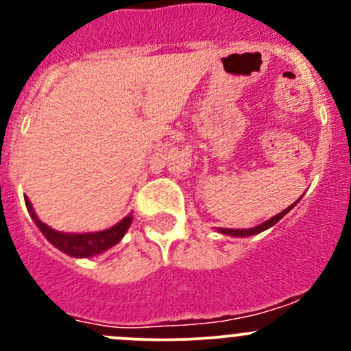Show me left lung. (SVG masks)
<instances>
[{
  "label": "left lung",
  "instance_id": "left-lung-1",
  "mask_svg": "<svg viewBox=\"0 0 351 351\" xmlns=\"http://www.w3.org/2000/svg\"><path fill=\"white\" fill-rule=\"evenodd\" d=\"M300 198H302V197H300ZM300 198H299V200H297V202H293V204L290 205V207H287L285 210L278 212L277 215H274V217H271V219H268V221L261 222V224L254 226V228H250V229H228V228H217V232H221V234H226V236H232V238H247V236L260 234V232L267 231V229H270L271 226H275V224H277V222L280 221V219L284 217L285 214H289V212L292 210V208L295 207L297 204H299V202H300Z\"/></svg>",
  "mask_w": 351,
  "mask_h": 351
}]
</instances>
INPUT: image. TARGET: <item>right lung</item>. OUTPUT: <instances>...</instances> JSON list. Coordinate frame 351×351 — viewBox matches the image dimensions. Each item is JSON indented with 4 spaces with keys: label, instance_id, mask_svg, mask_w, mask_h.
<instances>
[{
    "label": "right lung",
    "instance_id": "right-lung-1",
    "mask_svg": "<svg viewBox=\"0 0 351 351\" xmlns=\"http://www.w3.org/2000/svg\"><path fill=\"white\" fill-rule=\"evenodd\" d=\"M25 205H27V210L30 214L32 221L35 222L38 229H40L42 234L45 236L49 243L52 246L58 247L62 253L69 254L73 258H91L97 256V254L105 253L112 246L120 243V239L125 236L127 229L132 224V214L125 215L120 222H117L112 228L104 229V231L98 232H61L52 229L51 226L44 224L40 219L35 214L34 207H32L28 197H25Z\"/></svg>",
    "mask_w": 351,
    "mask_h": 351
}]
</instances>
